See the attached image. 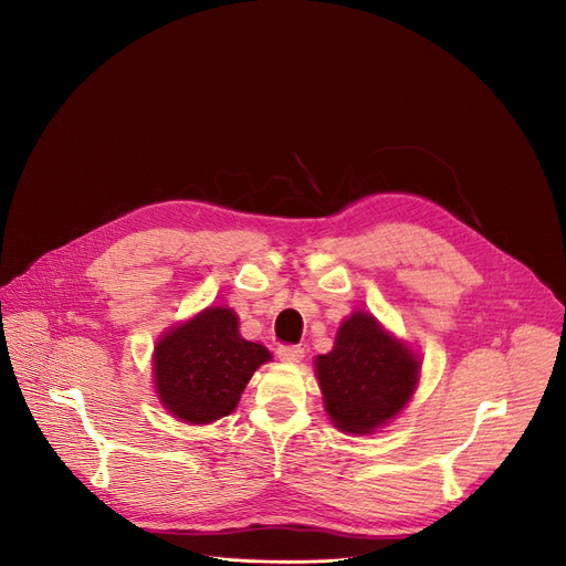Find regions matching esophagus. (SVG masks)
Here are the masks:
<instances>
[{"mask_svg":"<svg viewBox=\"0 0 566 566\" xmlns=\"http://www.w3.org/2000/svg\"><path fill=\"white\" fill-rule=\"evenodd\" d=\"M277 358L284 363H300L304 358V349L297 345H280L277 347Z\"/></svg>","mask_w":566,"mask_h":566,"instance_id":"1","label":"esophagus"}]
</instances>
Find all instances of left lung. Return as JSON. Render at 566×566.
Here are the masks:
<instances>
[{
	"label": "left lung",
	"mask_w": 566,
	"mask_h": 566,
	"mask_svg": "<svg viewBox=\"0 0 566 566\" xmlns=\"http://www.w3.org/2000/svg\"><path fill=\"white\" fill-rule=\"evenodd\" d=\"M317 380L334 423L367 434L400 412L410 400L419 360L387 336L369 313L343 322L336 347L317 356Z\"/></svg>",
	"instance_id": "8db88e82"
}]
</instances>
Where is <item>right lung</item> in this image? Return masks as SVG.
I'll return each instance as SVG.
<instances>
[{
  "instance_id": "right-lung-1",
  "label": "right lung",
  "mask_w": 566,
  "mask_h": 566,
  "mask_svg": "<svg viewBox=\"0 0 566 566\" xmlns=\"http://www.w3.org/2000/svg\"><path fill=\"white\" fill-rule=\"evenodd\" d=\"M269 349L239 336L230 308H206L172 329L154 349L158 398L181 421L210 423L228 417Z\"/></svg>"
}]
</instances>
